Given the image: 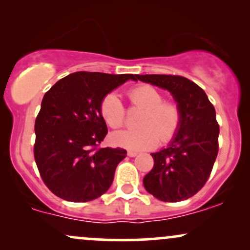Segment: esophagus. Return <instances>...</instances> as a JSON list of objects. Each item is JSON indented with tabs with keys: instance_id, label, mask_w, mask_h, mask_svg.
I'll return each mask as SVG.
<instances>
[{
	"instance_id": "obj_1",
	"label": "esophagus",
	"mask_w": 250,
	"mask_h": 250,
	"mask_svg": "<svg viewBox=\"0 0 250 250\" xmlns=\"http://www.w3.org/2000/svg\"><path fill=\"white\" fill-rule=\"evenodd\" d=\"M128 156H129V157H135V156H137V153H136V151L129 150V151H128Z\"/></svg>"
}]
</instances>
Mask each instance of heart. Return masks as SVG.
<instances>
[{
	"mask_svg": "<svg viewBox=\"0 0 250 250\" xmlns=\"http://www.w3.org/2000/svg\"><path fill=\"white\" fill-rule=\"evenodd\" d=\"M129 100L135 108L143 109L140 119L141 127L114 131L110 140L117 147L129 150H149L156 147L160 140L169 142L181 128L182 115L180 107L174 102L163 101V95L153 85H137L128 91ZM100 113L111 128H119L125 122V108L120 96L109 93L102 99Z\"/></svg>",
	"mask_w": 250,
	"mask_h": 250,
	"instance_id": "obj_1",
	"label": "heart"
}]
</instances>
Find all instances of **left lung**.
<instances>
[{"label": "left lung", "mask_w": 250, "mask_h": 250, "mask_svg": "<svg viewBox=\"0 0 250 250\" xmlns=\"http://www.w3.org/2000/svg\"><path fill=\"white\" fill-rule=\"evenodd\" d=\"M135 81L167 89L180 107L182 122L167 148L153 153L154 167L143 179L149 194L165 202L194 196L205 186L219 151L216 113L196 83L177 75H135Z\"/></svg>", "instance_id": "obj_1"}]
</instances>
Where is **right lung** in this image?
<instances>
[{
  "label": "right lung",
  "instance_id": "right-lung-1",
  "mask_svg": "<svg viewBox=\"0 0 250 250\" xmlns=\"http://www.w3.org/2000/svg\"><path fill=\"white\" fill-rule=\"evenodd\" d=\"M130 79L135 75L77 71L44 94L35 121L34 156L43 182L56 196L87 202L110 188L127 150L99 147L108 133L100 104Z\"/></svg>",
  "mask_w": 250,
  "mask_h": 250
}]
</instances>
